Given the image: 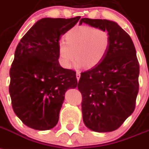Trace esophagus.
Wrapping results in <instances>:
<instances>
[{
    "label": "esophagus",
    "mask_w": 149,
    "mask_h": 149,
    "mask_svg": "<svg viewBox=\"0 0 149 149\" xmlns=\"http://www.w3.org/2000/svg\"><path fill=\"white\" fill-rule=\"evenodd\" d=\"M76 77H77V81H79V79H80V77H81V74H80V72H77V73H76Z\"/></svg>",
    "instance_id": "esophagus-1"
}]
</instances>
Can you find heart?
I'll return each mask as SVG.
<instances>
[{
  "label": "heart",
  "instance_id": "heart-1",
  "mask_svg": "<svg viewBox=\"0 0 149 149\" xmlns=\"http://www.w3.org/2000/svg\"><path fill=\"white\" fill-rule=\"evenodd\" d=\"M65 39L58 43L59 61L65 68L71 67L74 58L76 68L97 67L107 56L111 43L107 30L89 26L72 28L66 33Z\"/></svg>",
  "mask_w": 149,
  "mask_h": 149
}]
</instances>
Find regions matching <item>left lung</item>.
<instances>
[{
  "instance_id": "left-lung-1",
  "label": "left lung",
  "mask_w": 149,
  "mask_h": 149,
  "mask_svg": "<svg viewBox=\"0 0 149 149\" xmlns=\"http://www.w3.org/2000/svg\"><path fill=\"white\" fill-rule=\"evenodd\" d=\"M82 23L107 30L111 37L107 55L97 67L81 74L84 123L97 132L117 130L133 113L139 92V65L132 39L116 22L82 18Z\"/></svg>"
}]
</instances>
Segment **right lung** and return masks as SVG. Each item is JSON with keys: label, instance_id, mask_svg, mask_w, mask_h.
Returning a JSON list of instances; mask_svg holds the SVG:
<instances>
[{"label": "right lung", "instance_id": "1", "mask_svg": "<svg viewBox=\"0 0 149 149\" xmlns=\"http://www.w3.org/2000/svg\"><path fill=\"white\" fill-rule=\"evenodd\" d=\"M80 18H42L17 45L10 70L9 92L13 111L28 127H55L65 92L77 87L75 72L58 62V43Z\"/></svg>", "mask_w": 149, "mask_h": 149}]
</instances>
